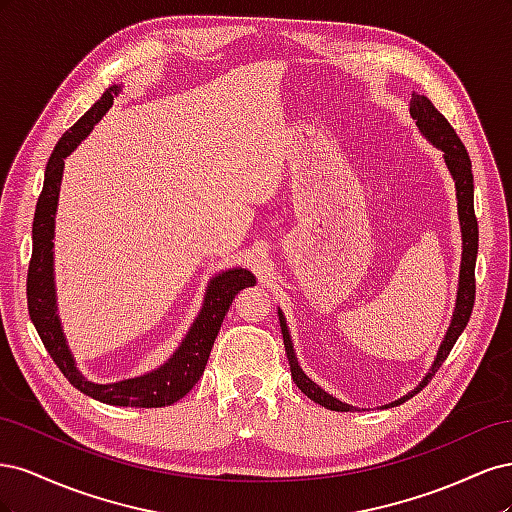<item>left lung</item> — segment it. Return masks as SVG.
<instances>
[{"label":"left lung","instance_id":"8db88e82","mask_svg":"<svg viewBox=\"0 0 512 512\" xmlns=\"http://www.w3.org/2000/svg\"><path fill=\"white\" fill-rule=\"evenodd\" d=\"M410 115L416 119L418 130H421L433 145L444 151V162H446L448 170H451V175L455 179L461 237H463V256H461V273H459V290H457L455 314H453V320H451V327H448V331H446L444 342L438 350L436 361H433V367H431L429 374L423 378V382L418 384L412 393L397 399L395 404H391V406L404 404L406 399L414 397L418 391H423V386H427V382L433 376H436V371L444 363L448 352L453 350L459 335L463 333V329H466V324L472 316L474 297H476L474 267H476V254H478V222H476V215H474V177H472V162H470V156H468V149L463 147L461 138L457 136V132L453 130L451 123H448L446 117L438 111V108L431 104L429 98L412 96ZM280 324H282V335H284V346H286V354H288L292 380H294V384L299 386L301 393H305L309 399H314L316 404L329 408V410H337V412L352 410V406L331 397L329 393H324L316 382H312L303 374V369L297 363V356H294L292 342H290V335H288L286 320H284L282 312H280Z\"/></svg>","mask_w":512,"mask_h":512}]
</instances>
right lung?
<instances>
[{"instance_id":"right-lung-1","label":"right lung","mask_w":512,"mask_h":512,"mask_svg":"<svg viewBox=\"0 0 512 512\" xmlns=\"http://www.w3.org/2000/svg\"><path fill=\"white\" fill-rule=\"evenodd\" d=\"M119 94V87H108L102 98L89 108V111L74 123L70 130L59 138L49 164H46L44 185L36 203L34 213V250L27 269V309L34 327L42 339L46 352L59 367L61 374L81 393L94 397L111 406L126 408H162L179 401L192 386L200 380L209 361L215 337L220 333L222 320L232 305L235 294L256 284L254 275L245 269H228L215 275L205 294L203 309L194 320L192 329L185 335L177 352L151 374L141 378L121 380L115 384H94L85 380L79 369L74 367V359L66 346L64 333L55 309V284H53V230H55V209L59 198L61 173H64V160L68 153L79 145L91 132V128L104 117L111 108L113 98Z\"/></svg>"}]
</instances>
